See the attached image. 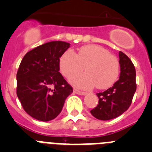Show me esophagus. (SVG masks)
<instances>
[{"label":"esophagus","instance_id":"34e87169","mask_svg":"<svg viewBox=\"0 0 152 152\" xmlns=\"http://www.w3.org/2000/svg\"><path fill=\"white\" fill-rule=\"evenodd\" d=\"M74 92H75V94H78V95H86V94H87V93H86V92L80 91H78V90H77V89H74Z\"/></svg>","mask_w":152,"mask_h":152}]
</instances>
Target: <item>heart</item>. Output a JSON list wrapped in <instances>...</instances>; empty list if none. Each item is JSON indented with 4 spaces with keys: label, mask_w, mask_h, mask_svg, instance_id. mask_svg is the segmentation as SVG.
I'll return each instance as SVG.
<instances>
[{
    "label": "heart",
    "mask_w": 152,
    "mask_h": 152,
    "mask_svg": "<svg viewBox=\"0 0 152 152\" xmlns=\"http://www.w3.org/2000/svg\"><path fill=\"white\" fill-rule=\"evenodd\" d=\"M59 65L61 73L66 77L82 72L85 67L86 73L76 75L70 79L74 86L85 90L95 85L100 90L110 88L116 80L119 72L117 58L96 45L80 47L77 55L72 50L66 51L60 58Z\"/></svg>",
    "instance_id": "1"
}]
</instances>
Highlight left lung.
Returning a JSON list of instances; mask_svg holds the SVG:
<instances>
[{
	"label": "left lung",
	"instance_id": "8db88e82",
	"mask_svg": "<svg viewBox=\"0 0 152 152\" xmlns=\"http://www.w3.org/2000/svg\"><path fill=\"white\" fill-rule=\"evenodd\" d=\"M120 75L112 88L96 94L99 103L91 113L100 120H110L122 115L130 107L136 91L135 68L123 52H119Z\"/></svg>",
	"mask_w": 152,
	"mask_h": 152
}]
</instances>
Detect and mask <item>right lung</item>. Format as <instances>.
<instances>
[{
    "label": "right lung",
    "instance_id": "1",
    "mask_svg": "<svg viewBox=\"0 0 152 152\" xmlns=\"http://www.w3.org/2000/svg\"><path fill=\"white\" fill-rule=\"evenodd\" d=\"M70 47L53 41L28 52L17 74V94L29 116L47 122L58 116L73 89L59 72V61Z\"/></svg>",
    "mask_w": 152,
    "mask_h": 152
}]
</instances>
